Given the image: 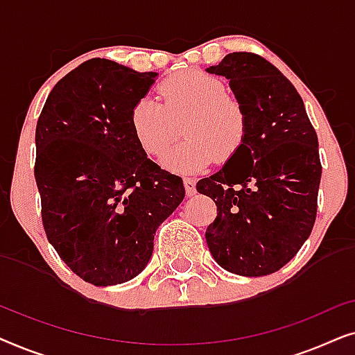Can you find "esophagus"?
Segmentation results:
<instances>
[{"instance_id":"obj_1","label":"esophagus","mask_w":355,"mask_h":355,"mask_svg":"<svg viewBox=\"0 0 355 355\" xmlns=\"http://www.w3.org/2000/svg\"><path fill=\"white\" fill-rule=\"evenodd\" d=\"M184 187H186L187 197H192V196H196V193H197L196 179H192V178H186V179H184Z\"/></svg>"}]
</instances>
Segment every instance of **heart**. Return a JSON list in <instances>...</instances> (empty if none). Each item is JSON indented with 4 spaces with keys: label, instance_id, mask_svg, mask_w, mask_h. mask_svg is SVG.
Listing matches in <instances>:
<instances>
[{
    "label": "heart",
    "instance_id": "heart-1",
    "mask_svg": "<svg viewBox=\"0 0 355 355\" xmlns=\"http://www.w3.org/2000/svg\"><path fill=\"white\" fill-rule=\"evenodd\" d=\"M215 76L186 71L158 87L159 98L142 96L130 110V129L140 148L162 157L180 133L188 139L164 155L163 166L193 173L213 159H230L239 152L247 134V114L236 96Z\"/></svg>",
    "mask_w": 355,
    "mask_h": 355
}]
</instances>
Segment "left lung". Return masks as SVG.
I'll list each match as a JSON object with an SVG mask.
<instances>
[{
	"instance_id": "1",
	"label": "left lung",
	"mask_w": 355,
	"mask_h": 355,
	"mask_svg": "<svg viewBox=\"0 0 355 355\" xmlns=\"http://www.w3.org/2000/svg\"><path fill=\"white\" fill-rule=\"evenodd\" d=\"M207 72L230 80L247 114L239 152L197 182L218 210L205 232L208 249L234 275L275 273L309 239L317 216V132L294 85L261 56L230 53Z\"/></svg>"
}]
</instances>
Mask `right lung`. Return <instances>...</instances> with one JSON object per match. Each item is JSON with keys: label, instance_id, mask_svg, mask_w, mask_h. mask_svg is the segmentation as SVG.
Wrapping results in <instances>:
<instances>
[{"label": "right lung", "instance_id": "1", "mask_svg": "<svg viewBox=\"0 0 355 355\" xmlns=\"http://www.w3.org/2000/svg\"><path fill=\"white\" fill-rule=\"evenodd\" d=\"M158 72L89 60L53 87L35 130L42 221L61 260L87 283L132 279L158 226L184 200L182 179L147 158L130 110Z\"/></svg>", "mask_w": 355, "mask_h": 355}]
</instances>
